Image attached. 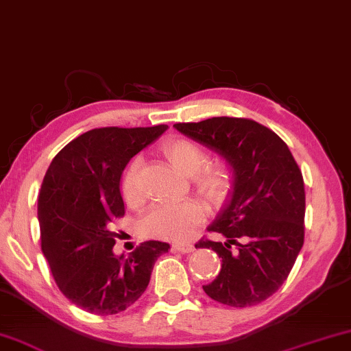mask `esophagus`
<instances>
[{
  "label": "esophagus",
  "instance_id": "34e87169",
  "mask_svg": "<svg viewBox=\"0 0 351 351\" xmlns=\"http://www.w3.org/2000/svg\"><path fill=\"white\" fill-rule=\"evenodd\" d=\"M172 248H174V252H179V253H191L195 250V247H193L191 243H182V242H176L174 245H172Z\"/></svg>",
  "mask_w": 351,
  "mask_h": 351
}]
</instances>
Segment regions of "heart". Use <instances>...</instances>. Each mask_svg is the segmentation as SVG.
<instances>
[{
  "label": "heart",
  "mask_w": 351,
  "mask_h": 351,
  "mask_svg": "<svg viewBox=\"0 0 351 351\" xmlns=\"http://www.w3.org/2000/svg\"><path fill=\"white\" fill-rule=\"evenodd\" d=\"M166 158L182 174L191 176L195 190L212 206H221L234 190V169L226 160H209L207 150L191 139H172L163 147ZM141 158H133L121 176L120 190L123 199L131 206L144 197L141 185ZM204 206L196 199L160 201L152 204L141 220L147 236L166 241L184 242L193 236L204 221Z\"/></svg>",
  "instance_id": "heart-1"
}]
</instances>
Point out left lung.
<instances>
[{
    "label": "left lung",
    "mask_w": 351,
    "mask_h": 351,
    "mask_svg": "<svg viewBox=\"0 0 351 351\" xmlns=\"http://www.w3.org/2000/svg\"><path fill=\"white\" fill-rule=\"evenodd\" d=\"M174 126L225 156L236 176L230 204L209 226L225 241L202 237L195 245L221 258V271L202 288L226 306H256L283 285L302 248V172L285 142L255 120L212 117Z\"/></svg>",
    "instance_id": "1"
}]
</instances>
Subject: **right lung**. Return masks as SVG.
I'll return each instance as SVG.
<instances>
[{
	"instance_id": "right-lung-1",
	"label": "right lung",
	"mask_w": 351,
	"mask_h": 351,
	"mask_svg": "<svg viewBox=\"0 0 351 351\" xmlns=\"http://www.w3.org/2000/svg\"><path fill=\"white\" fill-rule=\"evenodd\" d=\"M166 128L90 130L64 145L45 172L38 199L40 247L60 291L90 313L115 315L133 306L169 248L147 241L126 258L112 250L114 225L125 215L121 172Z\"/></svg>"
}]
</instances>
